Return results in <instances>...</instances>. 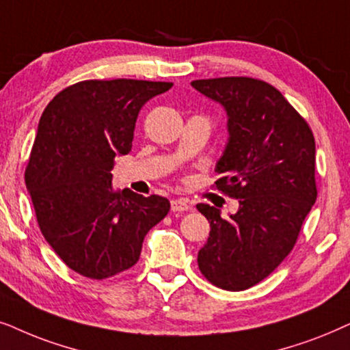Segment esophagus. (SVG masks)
<instances>
[{"instance_id": "1", "label": "esophagus", "mask_w": 350, "mask_h": 350, "mask_svg": "<svg viewBox=\"0 0 350 350\" xmlns=\"http://www.w3.org/2000/svg\"><path fill=\"white\" fill-rule=\"evenodd\" d=\"M190 209V204L187 200H183V198H176L171 202V211L172 213H184V211H189Z\"/></svg>"}]
</instances>
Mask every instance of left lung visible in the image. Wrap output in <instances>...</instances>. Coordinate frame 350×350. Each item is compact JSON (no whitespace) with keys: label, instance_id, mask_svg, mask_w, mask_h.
<instances>
[{"label":"left lung","instance_id":"left-lung-1","mask_svg":"<svg viewBox=\"0 0 350 350\" xmlns=\"http://www.w3.org/2000/svg\"><path fill=\"white\" fill-rule=\"evenodd\" d=\"M227 111L229 142L216 165V187L239 200L235 214L200 203L209 237L198 251L206 280L227 291L262 282L291 253L317 200L315 139L278 90L248 77L195 80Z\"/></svg>","mask_w":350,"mask_h":350}]
</instances>
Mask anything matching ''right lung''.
Masks as SVG:
<instances>
[{"label": "right lung", "mask_w": 350, "mask_h": 350, "mask_svg": "<svg viewBox=\"0 0 350 350\" xmlns=\"http://www.w3.org/2000/svg\"><path fill=\"white\" fill-rule=\"evenodd\" d=\"M172 83L86 80L60 91L40 118L25 184L40 230L83 277L104 280L139 260L165 197L111 187L116 155L131 152L142 105Z\"/></svg>", "instance_id": "1"}]
</instances>
